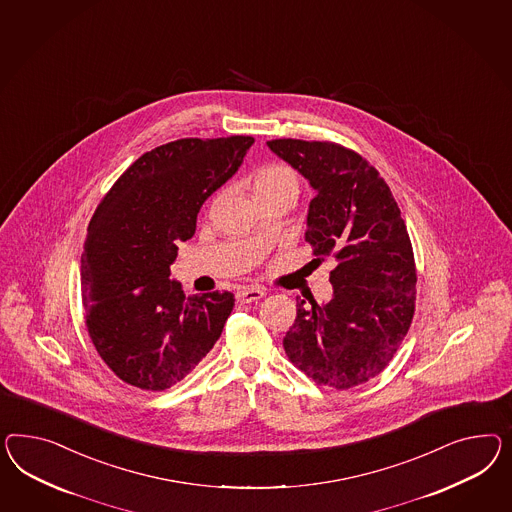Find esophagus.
I'll return each mask as SVG.
<instances>
[{
	"mask_svg": "<svg viewBox=\"0 0 512 512\" xmlns=\"http://www.w3.org/2000/svg\"><path fill=\"white\" fill-rule=\"evenodd\" d=\"M266 291L259 289V287H248V289H242V291L236 292V298L240 304H251V302H257L263 298Z\"/></svg>",
	"mask_w": 512,
	"mask_h": 512,
	"instance_id": "34e87169",
	"label": "esophagus"
}]
</instances>
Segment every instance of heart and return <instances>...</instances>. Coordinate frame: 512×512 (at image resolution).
Returning a JSON list of instances; mask_svg holds the SVG:
<instances>
[{
    "instance_id": "b5f03b06",
    "label": "heart",
    "mask_w": 512,
    "mask_h": 512,
    "mask_svg": "<svg viewBox=\"0 0 512 512\" xmlns=\"http://www.w3.org/2000/svg\"><path fill=\"white\" fill-rule=\"evenodd\" d=\"M253 190H255L257 197L283 194V192L298 197V194H300V179L291 167L281 166V164L263 167L253 177Z\"/></svg>"
}]
</instances>
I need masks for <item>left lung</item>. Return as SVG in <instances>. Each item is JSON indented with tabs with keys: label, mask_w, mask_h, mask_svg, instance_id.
Segmentation results:
<instances>
[{
	"label": "left lung",
	"mask_w": 512,
	"mask_h": 512,
	"mask_svg": "<svg viewBox=\"0 0 512 512\" xmlns=\"http://www.w3.org/2000/svg\"><path fill=\"white\" fill-rule=\"evenodd\" d=\"M313 199L305 242L335 259L332 298L305 307L283 339L289 360L318 384L350 389L386 369L412 324L414 251L386 180L360 154L328 141L272 139Z\"/></svg>",
	"instance_id": "1"
}]
</instances>
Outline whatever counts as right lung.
I'll return each instance as SVG.
<instances>
[{"instance_id":"1","label":"right lung","mask_w":512,"mask_h":512,"mask_svg":"<svg viewBox=\"0 0 512 512\" xmlns=\"http://www.w3.org/2000/svg\"><path fill=\"white\" fill-rule=\"evenodd\" d=\"M255 139H179L139 156L98 205L82 255L87 332L130 386L164 391L195 369L235 307L231 292L186 298L169 279L177 242L242 166Z\"/></svg>"}]
</instances>
